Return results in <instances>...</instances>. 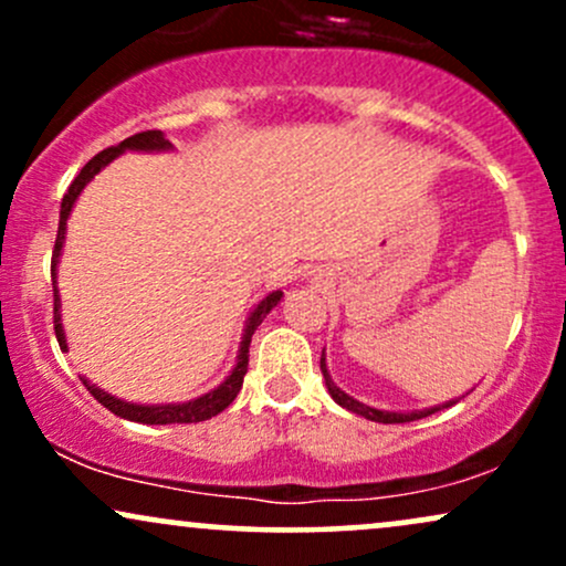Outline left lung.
<instances>
[{"instance_id": "8db88e82", "label": "left lung", "mask_w": 566, "mask_h": 566, "mask_svg": "<svg viewBox=\"0 0 566 566\" xmlns=\"http://www.w3.org/2000/svg\"><path fill=\"white\" fill-rule=\"evenodd\" d=\"M319 365H322L324 382H327V391H329V396H333V399L337 401V405L346 407L348 412L361 415V418L375 420V423H409V420L428 418V415H433V412H439V409H447V407L458 405V401H460V399H450V401H444V405H433V407H428V409H415V412H388V409H375V407L361 405V401H356L354 396H348L346 391H340V388L335 386L333 378H329L327 361H324V350H322V361H319Z\"/></svg>"}]
</instances>
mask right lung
Here are the masks:
<instances>
[{
    "instance_id": "right-lung-1",
    "label": "right lung",
    "mask_w": 566,
    "mask_h": 566,
    "mask_svg": "<svg viewBox=\"0 0 566 566\" xmlns=\"http://www.w3.org/2000/svg\"><path fill=\"white\" fill-rule=\"evenodd\" d=\"M172 143L165 138L161 129H146V133L133 135V138L122 140L119 146L106 148V151L95 154L87 165L82 167V172L76 175L74 184L69 186L66 197L61 201V220H57V237H55V250H53V295H55V337L61 343V350H69L66 343V333H63V324H61V295H57V261H61V252H63V242H66V223L71 210H74V201L80 199V193L84 191V186L95 178L108 161H114L119 154L125 151H170ZM282 301V292H269L261 303L252 308V314L247 316L244 324V333H242V343H239V354H237V365H233L231 375L220 382L218 388H212L210 394H201L197 399L184 401V405H135V401H125V399H116L103 388L93 386L90 380H84L87 391L101 401L103 407L112 409L114 415L119 418L133 420V423H146V426H170V423H199V420H210L216 418L218 412H223L226 407L237 399V394L242 391V382L247 375V361H250V340L255 335L258 324H261L265 316L271 314V308Z\"/></svg>"
}]
</instances>
